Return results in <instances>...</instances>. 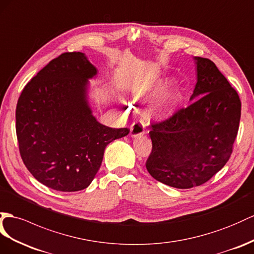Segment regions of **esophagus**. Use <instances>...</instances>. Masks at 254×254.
Here are the masks:
<instances>
[{
  "instance_id": "esophagus-1",
  "label": "esophagus",
  "mask_w": 254,
  "mask_h": 254,
  "mask_svg": "<svg viewBox=\"0 0 254 254\" xmlns=\"http://www.w3.org/2000/svg\"><path fill=\"white\" fill-rule=\"evenodd\" d=\"M129 129H131V133H129L131 137H138V136H141L145 134V123L142 121L134 122V123H132V126H131V127H129Z\"/></svg>"
}]
</instances>
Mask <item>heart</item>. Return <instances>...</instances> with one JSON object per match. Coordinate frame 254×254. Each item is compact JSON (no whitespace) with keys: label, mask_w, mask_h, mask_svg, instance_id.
<instances>
[{"label":"heart","mask_w":254,"mask_h":254,"mask_svg":"<svg viewBox=\"0 0 254 254\" xmlns=\"http://www.w3.org/2000/svg\"><path fill=\"white\" fill-rule=\"evenodd\" d=\"M171 81L166 78H153L139 83L133 90L135 97L158 96L151 104V112L161 118H170L176 114L184 102L183 92L179 89L167 90Z\"/></svg>","instance_id":"obj_1"}]
</instances>
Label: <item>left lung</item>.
I'll return each instance as SVG.
<instances>
[{"label": "left lung", "instance_id": "left-lung-1", "mask_svg": "<svg viewBox=\"0 0 254 254\" xmlns=\"http://www.w3.org/2000/svg\"><path fill=\"white\" fill-rule=\"evenodd\" d=\"M197 81L191 105L171 119L150 127L152 151L149 174L177 189L205 184L229 161L237 136L240 103L237 92L212 61L194 57Z\"/></svg>", "mask_w": 254, "mask_h": 254}]
</instances>
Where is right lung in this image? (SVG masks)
Segmentation results:
<instances>
[{
    "instance_id": "obj_1",
    "label": "right lung",
    "mask_w": 254,
    "mask_h": 254,
    "mask_svg": "<svg viewBox=\"0 0 254 254\" xmlns=\"http://www.w3.org/2000/svg\"><path fill=\"white\" fill-rule=\"evenodd\" d=\"M97 68L82 53H65L28 82L16 108V132L24 165L50 189L75 192L92 183L106 146L128 128L102 125L90 106Z\"/></svg>"
}]
</instances>
